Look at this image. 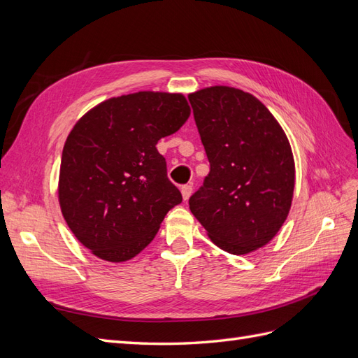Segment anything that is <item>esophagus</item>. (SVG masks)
Segmentation results:
<instances>
[{
    "label": "esophagus",
    "mask_w": 358,
    "mask_h": 358,
    "mask_svg": "<svg viewBox=\"0 0 358 358\" xmlns=\"http://www.w3.org/2000/svg\"><path fill=\"white\" fill-rule=\"evenodd\" d=\"M180 191H182L183 200L187 201V200L191 197V194H192V187H191V185H183V187L180 188Z\"/></svg>",
    "instance_id": "esophagus-1"
}]
</instances>
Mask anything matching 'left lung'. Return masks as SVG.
<instances>
[{
	"label": "left lung",
	"instance_id": "left-lung-1",
	"mask_svg": "<svg viewBox=\"0 0 358 358\" xmlns=\"http://www.w3.org/2000/svg\"><path fill=\"white\" fill-rule=\"evenodd\" d=\"M210 162L189 209L225 252L245 255L285 222L296 167L282 127L252 94L210 86L188 95Z\"/></svg>",
	"mask_w": 358,
	"mask_h": 358
}]
</instances>
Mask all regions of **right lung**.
Segmentation results:
<instances>
[{"label": "right lung", "mask_w": 358, "mask_h": 358, "mask_svg": "<svg viewBox=\"0 0 358 358\" xmlns=\"http://www.w3.org/2000/svg\"><path fill=\"white\" fill-rule=\"evenodd\" d=\"M189 113L182 94L140 91L100 103L73 127L62 149L58 199L69 229L95 257L131 259L182 201L157 143Z\"/></svg>", "instance_id": "add662e5"}]
</instances>
